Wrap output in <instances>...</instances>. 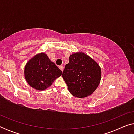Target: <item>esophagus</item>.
Instances as JSON below:
<instances>
[{"label": "esophagus", "instance_id": "obj_1", "mask_svg": "<svg viewBox=\"0 0 134 134\" xmlns=\"http://www.w3.org/2000/svg\"><path fill=\"white\" fill-rule=\"evenodd\" d=\"M59 68L60 69V70H61L62 71H63V69H64V67H63V66H59Z\"/></svg>", "mask_w": 134, "mask_h": 134}]
</instances>
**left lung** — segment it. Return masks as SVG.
Here are the masks:
<instances>
[{
	"label": "left lung",
	"instance_id": "obj_1",
	"mask_svg": "<svg viewBox=\"0 0 134 134\" xmlns=\"http://www.w3.org/2000/svg\"><path fill=\"white\" fill-rule=\"evenodd\" d=\"M62 77L74 96L85 98L92 94L99 84L101 70L98 64L82 52L71 55Z\"/></svg>",
	"mask_w": 134,
	"mask_h": 134
}]
</instances>
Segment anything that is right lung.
<instances>
[{"label": "right lung", "instance_id": "1", "mask_svg": "<svg viewBox=\"0 0 134 134\" xmlns=\"http://www.w3.org/2000/svg\"><path fill=\"white\" fill-rule=\"evenodd\" d=\"M25 78L31 87L38 90H44L52 85L62 71L49 60L44 53L36 55L26 64Z\"/></svg>", "mask_w": 134, "mask_h": 134}]
</instances>
